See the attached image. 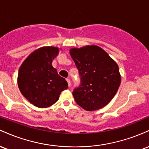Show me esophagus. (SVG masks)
I'll return each instance as SVG.
<instances>
[{"mask_svg":"<svg viewBox=\"0 0 149 149\" xmlns=\"http://www.w3.org/2000/svg\"><path fill=\"white\" fill-rule=\"evenodd\" d=\"M66 81H67V83H68V85H69V87H70L71 86V80H70V79L69 78H66Z\"/></svg>","mask_w":149,"mask_h":149,"instance_id":"1","label":"esophagus"}]
</instances>
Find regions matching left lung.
<instances>
[{
	"mask_svg": "<svg viewBox=\"0 0 149 149\" xmlns=\"http://www.w3.org/2000/svg\"><path fill=\"white\" fill-rule=\"evenodd\" d=\"M80 76V85L73 90L75 101L86 111H95L107 105L120 84L118 64L103 49L87 45L70 49Z\"/></svg>",
	"mask_w": 149,
	"mask_h": 149,
	"instance_id": "8db88e82",
	"label": "left lung"
}]
</instances>
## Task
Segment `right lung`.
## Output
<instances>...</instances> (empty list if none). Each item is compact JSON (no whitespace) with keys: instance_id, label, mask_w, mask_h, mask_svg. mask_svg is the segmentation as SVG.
Instances as JSON below:
<instances>
[{"instance_id":"1","label":"right lung","mask_w":149,"mask_h":149,"mask_svg":"<svg viewBox=\"0 0 149 149\" xmlns=\"http://www.w3.org/2000/svg\"><path fill=\"white\" fill-rule=\"evenodd\" d=\"M59 48L42 47L24 61L18 73L20 92L30 103L38 108H47L59 100V95L68 88L65 78L58 75L52 66Z\"/></svg>"}]
</instances>
